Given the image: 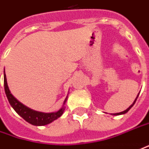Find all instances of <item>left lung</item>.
<instances>
[{"mask_svg": "<svg viewBox=\"0 0 149 149\" xmlns=\"http://www.w3.org/2000/svg\"><path fill=\"white\" fill-rule=\"evenodd\" d=\"M138 97H139V95H138ZM138 97H136V99H135V101H134V102H133V104H132V105H131V106H130V107H128V108H127V109H126V110H125V111H123V112H121V113H115V114H113V115H120V114H124V113H127V112H128V111H129V110H130V108H131V107H133V105H134V103H135V102H136V101H137V98H138Z\"/></svg>", "mask_w": 149, "mask_h": 149, "instance_id": "obj_1", "label": "left lung"}]
</instances>
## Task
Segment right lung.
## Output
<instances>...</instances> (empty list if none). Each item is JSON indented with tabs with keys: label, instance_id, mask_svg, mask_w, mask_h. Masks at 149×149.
<instances>
[{
	"label": "right lung",
	"instance_id": "obj_1",
	"mask_svg": "<svg viewBox=\"0 0 149 149\" xmlns=\"http://www.w3.org/2000/svg\"><path fill=\"white\" fill-rule=\"evenodd\" d=\"M4 88H5V92L6 94L7 99L9 101L11 107L14 108V110L23 119H25L26 122H28L32 125H35V126L47 125L50 123H52V121L57 119L59 117H61L65 110V107H63L56 113H44L31 110L26 106H24L20 102L16 100V98L12 96V94L10 93V90L7 86L6 73H4Z\"/></svg>",
	"mask_w": 149,
	"mask_h": 149
}]
</instances>
